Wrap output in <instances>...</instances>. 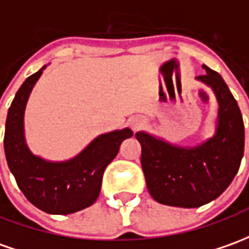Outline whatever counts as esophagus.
Instances as JSON below:
<instances>
[{"mask_svg": "<svg viewBox=\"0 0 249 249\" xmlns=\"http://www.w3.org/2000/svg\"><path fill=\"white\" fill-rule=\"evenodd\" d=\"M143 124H144V120H143V118L135 117L131 120V126L133 131H138V129H140V128L143 126Z\"/></svg>", "mask_w": 249, "mask_h": 249, "instance_id": "obj_1", "label": "esophagus"}]
</instances>
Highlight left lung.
I'll use <instances>...</instances> for the list:
<instances>
[{
    "label": "left lung",
    "instance_id": "obj_1",
    "mask_svg": "<svg viewBox=\"0 0 249 249\" xmlns=\"http://www.w3.org/2000/svg\"><path fill=\"white\" fill-rule=\"evenodd\" d=\"M197 80L217 96V132L196 147L169 144L146 132L135 136L142 146V167L150 195L160 204L194 209L217 199L237 174L244 154V123L237 101L221 75L203 65Z\"/></svg>",
    "mask_w": 249,
    "mask_h": 249
}]
</instances>
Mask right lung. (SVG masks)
<instances>
[{
    "label": "right lung",
    "instance_id": "right-lung-1",
    "mask_svg": "<svg viewBox=\"0 0 249 249\" xmlns=\"http://www.w3.org/2000/svg\"><path fill=\"white\" fill-rule=\"evenodd\" d=\"M45 68L25 79L8 110L5 157L18 188L35 207L49 214L65 215L95 203L105 169L133 132L124 128L101 135L77 157L64 162H49L34 155L25 144L24 110L32 87Z\"/></svg>",
    "mask_w": 249,
    "mask_h": 249
}]
</instances>
